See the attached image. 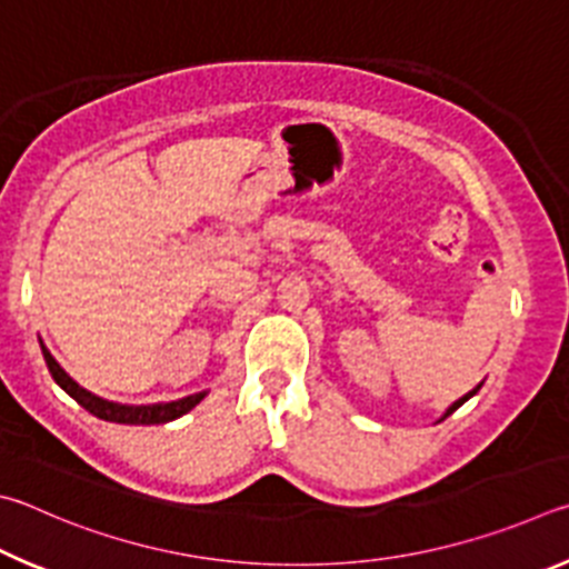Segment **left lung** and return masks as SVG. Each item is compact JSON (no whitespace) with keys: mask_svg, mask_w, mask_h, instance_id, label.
I'll use <instances>...</instances> for the list:
<instances>
[{"mask_svg":"<svg viewBox=\"0 0 569 569\" xmlns=\"http://www.w3.org/2000/svg\"><path fill=\"white\" fill-rule=\"evenodd\" d=\"M480 387H482V385H477V387H475V390H472V392H467V395H465V397H460V400H457V402H455V405H452V407H450V410H447V415H445V417H450V415H452V412H455V410H457V407H462V405H465V402H467V400H470V397H472V395H477V390H480Z\"/></svg>","mask_w":569,"mask_h":569,"instance_id":"obj_1","label":"left lung"}]
</instances>
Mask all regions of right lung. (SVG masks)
Segmentation results:
<instances>
[{
  "mask_svg": "<svg viewBox=\"0 0 569 569\" xmlns=\"http://www.w3.org/2000/svg\"><path fill=\"white\" fill-rule=\"evenodd\" d=\"M42 355H44V362L49 367V372H52L54 382L62 387V390L74 397V400L84 407L87 412H92L99 420H107V422H119V425H162V422H172L177 417L187 415L192 410L194 405H199L202 400L204 392L199 395H189L182 397V400L177 402H164V405H144V407H127V405H114V402H107L102 397H97L92 392H87L84 387H79L72 377H69L62 367L57 365V360L52 355H49L47 347L42 345Z\"/></svg>",
  "mask_w": 569,
  "mask_h": 569,
  "instance_id": "obj_1",
  "label": "right lung"
}]
</instances>
